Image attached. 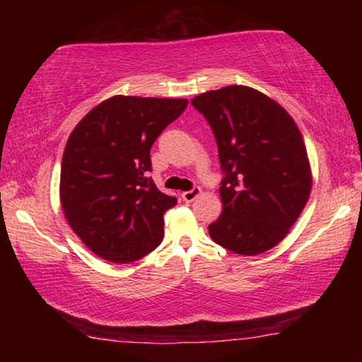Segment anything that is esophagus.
Returning a JSON list of instances; mask_svg holds the SVG:
<instances>
[{
    "label": "esophagus",
    "mask_w": 362,
    "mask_h": 362,
    "mask_svg": "<svg viewBox=\"0 0 362 362\" xmlns=\"http://www.w3.org/2000/svg\"><path fill=\"white\" fill-rule=\"evenodd\" d=\"M201 193H203V189H201L199 187H194V188L189 189V192H183L182 193V199L187 201V203H192V201H194L196 198H198Z\"/></svg>",
    "instance_id": "obj_1"
}]
</instances>
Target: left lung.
<instances>
[{
	"mask_svg": "<svg viewBox=\"0 0 362 362\" xmlns=\"http://www.w3.org/2000/svg\"><path fill=\"white\" fill-rule=\"evenodd\" d=\"M192 103L212 127L225 173L223 211L209 225L212 241L240 255L269 250L297 222L313 183L296 121L249 86L207 90Z\"/></svg>",
	"mask_w": 362,
	"mask_h": 362,
	"instance_id": "8db88e82",
	"label": "left lung"
}]
</instances>
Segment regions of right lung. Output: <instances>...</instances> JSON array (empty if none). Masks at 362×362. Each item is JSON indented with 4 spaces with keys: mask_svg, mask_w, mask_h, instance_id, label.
Here are the masks:
<instances>
[{
    "mask_svg": "<svg viewBox=\"0 0 362 362\" xmlns=\"http://www.w3.org/2000/svg\"><path fill=\"white\" fill-rule=\"evenodd\" d=\"M187 105V99L113 95L71 131L60 204L71 230L100 259L136 262L161 244L163 216L177 199L146 177L150 148Z\"/></svg>",
    "mask_w": 362,
    "mask_h": 362,
    "instance_id": "obj_1",
    "label": "right lung"
}]
</instances>
